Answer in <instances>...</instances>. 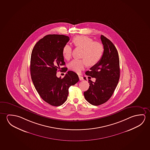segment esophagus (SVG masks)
I'll return each instance as SVG.
<instances>
[{"label": "esophagus", "mask_w": 150, "mask_h": 150, "mask_svg": "<svg viewBox=\"0 0 150 150\" xmlns=\"http://www.w3.org/2000/svg\"><path fill=\"white\" fill-rule=\"evenodd\" d=\"M79 80H80V81H82V80H83V78L82 76H81L79 75Z\"/></svg>", "instance_id": "34e87169"}]
</instances>
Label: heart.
<instances>
[{
  "label": "heart",
  "instance_id": "1",
  "mask_svg": "<svg viewBox=\"0 0 150 150\" xmlns=\"http://www.w3.org/2000/svg\"><path fill=\"white\" fill-rule=\"evenodd\" d=\"M74 45L76 47L82 48L81 58L82 59L73 60L69 64V69L80 73L87 66L94 67L98 64L102 58L104 47L98 42H93L92 38L86 36L78 35L72 40ZM72 48L66 44L62 49V55L66 59L71 57Z\"/></svg>",
  "mask_w": 150,
  "mask_h": 150
}]
</instances>
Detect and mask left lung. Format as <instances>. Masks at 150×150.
Wrapping results in <instances>:
<instances>
[{
	"instance_id": "8db88e82",
	"label": "left lung",
	"mask_w": 150,
	"mask_h": 150,
	"mask_svg": "<svg viewBox=\"0 0 150 150\" xmlns=\"http://www.w3.org/2000/svg\"><path fill=\"white\" fill-rule=\"evenodd\" d=\"M104 52L98 64L91 67L86 75L96 79L95 82L88 80L90 86L84 92L86 100L91 104L98 106L106 102L111 98L120 78L118 53L112 42L100 36ZM88 76V78H91ZM84 79L86 80L85 77Z\"/></svg>"
}]
</instances>
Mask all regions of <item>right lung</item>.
Wrapping results in <instances>:
<instances>
[{
	"mask_svg": "<svg viewBox=\"0 0 150 150\" xmlns=\"http://www.w3.org/2000/svg\"><path fill=\"white\" fill-rule=\"evenodd\" d=\"M67 36L50 34L37 42L31 54L30 72L35 89L45 102L54 106L67 100L69 87L79 80L74 72H67L63 78L56 76L58 69L66 72L62 49L69 41Z\"/></svg>",
	"mask_w": 150,
	"mask_h": 150,
	"instance_id": "right-lung-1",
	"label": "right lung"
}]
</instances>
